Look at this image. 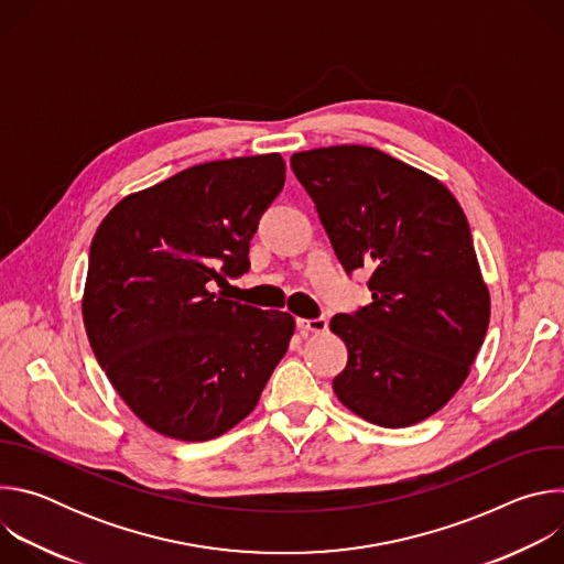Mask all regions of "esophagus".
<instances>
[{
    "label": "esophagus",
    "instance_id": "esophagus-1",
    "mask_svg": "<svg viewBox=\"0 0 564 564\" xmlns=\"http://www.w3.org/2000/svg\"><path fill=\"white\" fill-rule=\"evenodd\" d=\"M296 326H299V330L303 335H310V333L318 335V333H326L328 330V321L324 316H318V318H296Z\"/></svg>",
    "mask_w": 564,
    "mask_h": 564
}]
</instances>
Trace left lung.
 <instances>
[{
	"label": "left lung",
	"mask_w": 564,
	"mask_h": 564,
	"mask_svg": "<svg viewBox=\"0 0 564 564\" xmlns=\"http://www.w3.org/2000/svg\"><path fill=\"white\" fill-rule=\"evenodd\" d=\"M290 163L344 270H372V303L330 321L348 348L333 381L339 401L383 429L431 417L468 377L491 316L459 203L437 178L364 144Z\"/></svg>",
	"instance_id": "left-lung-1"
}]
</instances>
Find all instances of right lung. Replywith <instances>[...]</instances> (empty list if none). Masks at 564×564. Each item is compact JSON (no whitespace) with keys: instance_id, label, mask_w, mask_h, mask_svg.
<instances>
[{"instance_id":"obj_1","label":"right lung","mask_w":564,"mask_h":564,"mask_svg":"<svg viewBox=\"0 0 564 564\" xmlns=\"http://www.w3.org/2000/svg\"><path fill=\"white\" fill-rule=\"evenodd\" d=\"M283 183L281 153L214 160L129 194L100 223L83 296L87 337L155 433L183 442L227 433L283 359L292 314L209 290L250 270V240Z\"/></svg>"}]
</instances>
